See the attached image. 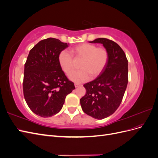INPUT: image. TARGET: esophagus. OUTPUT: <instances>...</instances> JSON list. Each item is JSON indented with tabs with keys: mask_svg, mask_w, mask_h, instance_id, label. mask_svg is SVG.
Wrapping results in <instances>:
<instances>
[{
	"mask_svg": "<svg viewBox=\"0 0 158 158\" xmlns=\"http://www.w3.org/2000/svg\"><path fill=\"white\" fill-rule=\"evenodd\" d=\"M80 84H78V83H75V84H74V86H75L76 88H77V87L80 86Z\"/></svg>",
	"mask_w": 158,
	"mask_h": 158,
	"instance_id": "34e87169",
	"label": "esophagus"
}]
</instances>
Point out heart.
<instances>
[{"label":"heart","mask_w":158,"mask_h":158,"mask_svg":"<svg viewBox=\"0 0 158 158\" xmlns=\"http://www.w3.org/2000/svg\"><path fill=\"white\" fill-rule=\"evenodd\" d=\"M72 54L75 59H82L78 64L79 70L70 75V79L74 82L87 81L89 76L95 78L102 73L109 59L107 50L102 47L84 43L72 47ZM59 63L65 74L69 75L74 69V60L71 54L62 51L58 56Z\"/></svg>","instance_id":"obj_1"}]
</instances>
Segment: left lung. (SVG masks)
<instances>
[{
	"instance_id": "1",
	"label": "left lung",
	"mask_w": 158,
	"mask_h": 158,
	"mask_svg": "<svg viewBox=\"0 0 158 158\" xmlns=\"http://www.w3.org/2000/svg\"><path fill=\"white\" fill-rule=\"evenodd\" d=\"M92 44H102L109 53L105 68L98 77L84 84L86 94L80 99L83 111L97 119H103L115 112L120 106L128 84V60L117 43L98 38Z\"/></svg>"
}]
</instances>
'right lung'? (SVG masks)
I'll return each instance as SVG.
<instances>
[{"label":"right lung","mask_w":158,"mask_h":158,"mask_svg":"<svg viewBox=\"0 0 158 158\" xmlns=\"http://www.w3.org/2000/svg\"><path fill=\"white\" fill-rule=\"evenodd\" d=\"M68 47L55 38L40 41L30 50L24 65L23 92L35 114L49 117L63 107L66 96L75 89L59 63L60 52Z\"/></svg>","instance_id":"add662e5"}]
</instances>
